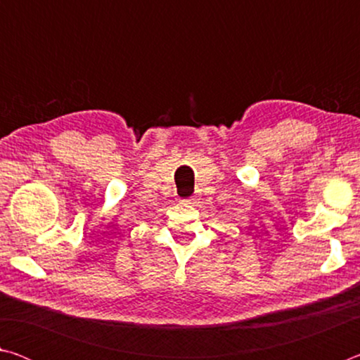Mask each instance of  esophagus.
<instances>
[{
	"instance_id": "obj_1",
	"label": "esophagus",
	"mask_w": 360,
	"mask_h": 360,
	"mask_svg": "<svg viewBox=\"0 0 360 360\" xmlns=\"http://www.w3.org/2000/svg\"><path fill=\"white\" fill-rule=\"evenodd\" d=\"M186 203H192V198L191 200H186Z\"/></svg>"
}]
</instances>
